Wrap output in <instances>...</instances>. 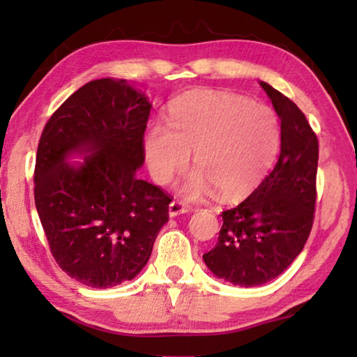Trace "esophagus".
<instances>
[{
    "mask_svg": "<svg viewBox=\"0 0 357 357\" xmlns=\"http://www.w3.org/2000/svg\"><path fill=\"white\" fill-rule=\"evenodd\" d=\"M189 211H190L189 204H185L184 202H179V200H173L170 203V208H168V213H170L172 217H176L179 214L189 213Z\"/></svg>",
    "mask_w": 357,
    "mask_h": 357,
    "instance_id": "1",
    "label": "esophagus"
}]
</instances>
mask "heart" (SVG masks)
<instances>
[{"label":"heart","instance_id":"1","mask_svg":"<svg viewBox=\"0 0 357 357\" xmlns=\"http://www.w3.org/2000/svg\"><path fill=\"white\" fill-rule=\"evenodd\" d=\"M144 154L151 174L167 184L190 160L197 165L181 181L189 197L217 189L236 198L261 183L280 146V124L274 110L227 91H198L170 108L168 124L154 121L144 132Z\"/></svg>","mask_w":357,"mask_h":357}]
</instances>
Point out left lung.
<instances>
[{"instance_id": "8db88e82", "label": "left lung", "mask_w": 357, "mask_h": 357, "mask_svg": "<svg viewBox=\"0 0 357 357\" xmlns=\"http://www.w3.org/2000/svg\"><path fill=\"white\" fill-rule=\"evenodd\" d=\"M280 118V155L274 170L243 203L222 213L208 268L233 285L257 287L280 275L309 239L317 203L318 138L287 96L259 82Z\"/></svg>"}]
</instances>
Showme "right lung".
<instances>
[{
  "mask_svg": "<svg viewBox=\"0 0 357 357\" xmlns=\"http://www.w3.org/2000/svg\"><path fill=\"white\" fill-rule=\"evenodd\" d=\"M151 104L126 80L83 84L42 130L34 202L50 252L66 274L93 288L132 280L168 222L172 195L137 176ZM74 150L92 154L74 167Z\"/></svg>",
  "mask_w": 357,
  "mask_h": 357,
  "instance_id": "right-lung-1",
  "label": "right lung"
}]
</instances>
